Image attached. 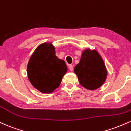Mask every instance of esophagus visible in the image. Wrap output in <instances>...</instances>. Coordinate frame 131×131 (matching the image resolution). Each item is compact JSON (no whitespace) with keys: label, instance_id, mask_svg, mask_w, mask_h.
I'll return each instance as SVG.
<instances>
[{"label":"esophagus","instance_id":"34e87169","mask_svg":"<svg viewBox=\"0 0 131 131\" xmlns=\"http://www.w3.org/2000/svg\"><path fill=\"white\" fill-rule=\"evenodd\" d=\"M69 69H70V71H72L73 70V66H72V64H70L69 65Z\"/></svg>","mask_w":131,"mask_h":131}]
</instances>
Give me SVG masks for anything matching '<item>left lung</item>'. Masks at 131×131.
<instances>
[{
  "instance_id": "8db88e82",
  "label": "left lung",
  "mask_w": 131,
  "mask_h": 131,
  "mask_svg": "<svg viewBox=\"0 0 131 131\" xmlns=\"http://www.w3.org/2000/svg\"><path fill=\"white\" fill-rule=\"evenodd\" d=\"M74 70L81 85L91 90L102 86L107 75L104 62L99 53L89 49L83 52L81 60Z\"/></svg>"
}]
</instances>
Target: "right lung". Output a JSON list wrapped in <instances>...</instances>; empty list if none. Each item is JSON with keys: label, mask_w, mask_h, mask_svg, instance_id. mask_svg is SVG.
I'll list each match as a JSON object with an SVG mask.
<instances>
[{"label": "right lung", "mask_w": 131, "mask_h": 131, "mask_svg": "<svg viewBox=\"0 0 131 131\" xmlns=\"http://www.w3.org/2000/svg\"><path fill=\"white\" fill-rule=\"evenodd\" d=\"M67 70L64 61L56 56L53 46L47 42L36 49L27 65L30 82L44 93H50L59 87Z\"/></svg>", "instance_id": "right-lung-1"}]
</instances>
